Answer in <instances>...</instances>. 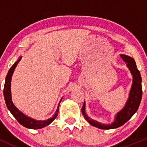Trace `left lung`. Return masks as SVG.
Masks as SVG:
<instances>
[{
    "label": "left lung",
    "instance_id": "1",
    "mask_svg": "<svg viewBox=\"0 0 147 147\" xmlns=\"http://www.w3.org/2000/svg\"><path fill=\"white\" fill-rule=\"evenodd\" d=\"M120 57L124 61L127 63V66L133 75V84L130 91L129 97L126 102L125 106L122 111L117 114L115 120L111 124H103L101 123L92 120L86 115L85 113V103H84L82 109V112L86 120L89 122L92 126L99 128L101 129H111L118 128L122 126L129 121L135 113L138 111L140 104L142 95V78L140 71L136 66V63L134 59L129 56L121 55Z\"/></svg>",
    "mask_w": 147,
    "mask_h": 147
}]
</instances>
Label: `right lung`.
Returning <instances> with one entry per match:
<instances>
[{"mask_svg": "<svg viewBox=\"0 0 147 147\" xmlns=\"http://www.w3.org/2000/svg\"><path fill=\"white\" fill-rule=\"evenodd\" d=\"M21 58H19L17 61L15 62L14 65L11 67L9 69V70L8 71L7 75L6 76L5 78V86H4V97L5 100V103L7 109H9V111L11 112V113L13 115V116L16 118V120L18 121L21 125H23L25 127L28 128V129H41V128L45 127V126L48 125L51 123L54 119L56 118V117L58 115L59 113V104L58 108H57V110L55 113V114L54 115V116L52 118L47 119L45 121H36L34 119H32V118L28 117L27 116H25L24 114L22 113L21 112H20L15 107V106L13 104L12 102H11V91H10V87H11V76H12L13 72L15 68L16 67L17 64L19 63V61H21Z\"/></svg>", "mask_w": 147, "mask_h": 147, "instance_id": "obj_1", "label": "right lung"}]
</instances>
